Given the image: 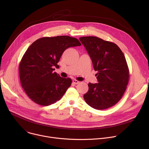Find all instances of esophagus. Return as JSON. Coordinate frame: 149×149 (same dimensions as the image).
<instances>
[{
  "mask_svg": "<svg viewBox=\"0 0 149 149\" xmlns=\"http://www.w3.org/2000/svg\"><path fill=\"white\" fill-rule=\"evenodd\" d=\"M72 82L74 83V84H79L80 82L79 81H77V80H76V79H73L72 80Z\"/></svg>",
  "mask_w": 149,
  "mask_h": 149,
  "instance_id": "34e87169",
  "label": "esophagus"
}]
</instances>
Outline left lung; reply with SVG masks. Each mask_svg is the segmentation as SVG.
Instances as JSON below:
<instances>
[{"label": "left lung", "instance_id": "1", "mask_svg": "<svg viewBox=\"0 0 149 149\" xmlns=\"http://www.w3.org/2000/svg\"><path fill=\"white\" fill-rule=\"evenodd\" d=\"M79 39L92 60L98 82L88 84L84 100L95 109H109L120 101L129 83V70L125 58L113 42L96 36Z\"/></svg>", "mask_w": 149, "mask_h": 149}]
</instances>
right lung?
I'll use <instances>...</instances> for the list:
<instances>
[{
	"mask_svg": "<svg viewBox=\"0 0 149 149\" xmlns=\"http://www.w3.org/2000/svg\"><path fill=\"white\" fill-rule=\"evenodd\" d=\"M75 38L57 36L41 38L30 45L19 65L21 86L35 103L47 106L59 100L71 86L72 80L54 72L63 52L81 46Z\"/></svg>",
	"mask_w": 149,
	"mask_h": 149,
	"instance_id": "obj_1",
	"label": "right lung"
}]
</instances>
